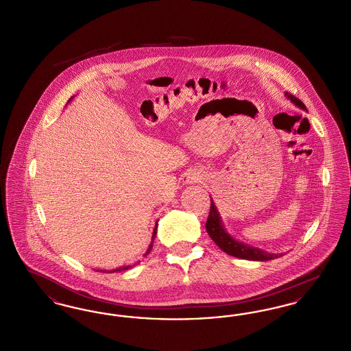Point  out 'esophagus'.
<instances>
[{
  "label": "esophagus",
  "instance_id": "34e87169",
  "mask_svg": "<svg viewBox=\"0 0 351 351\" xmlns=\"http://www.w3.org/2000/svg\"><path fill=\"white\" fill-rule=\"evenodd\" d=\"M201 180H202V173L199 172V171H195V169L188 171L183 179V182L185 184L199 183Z\"/></svg>",
  "mask_w": 351,
  "mask_h": 351
}]
</instances>
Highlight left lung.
<instances>
[{"mask_svg": "<svg viewBox=\"0 0 351 351\" xmlns=\"http://www.w3.org/2000/svg\"><path fill=\"white\" fill-rule=\"evenodd\" d=\"M285 96L292 101L293 104H296L298 106H300L301 109H306L305 105L302 104V101L299 100L298 97L285 93ZM210 210H209V216L206 219L205 228L206 232L209 234V237L213 239V242L217 245L221 250L225 251L226 254L237 256V258H242V259H247V261H271L274 258H279L276 254H268L266 251L259 250L255 247L247 246L245 243H241L238 241H235L229 234L225 232L222 223H221V217L218 215L217 208L213 204V201L210 200Z\"/></svg>", "mask_w": 351, "mask_h": 351, "instance_id": "8db88e82", "label": "left lung"}]
</instances>
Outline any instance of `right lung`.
<instances>
[{
    "label": "right lung",
    "instance_id": "obj_1",
    "mask_svg": "<svg viewBox=\"0 0 351 351\" xmlns=\"http://www.w3.org/2000/svg\"><path fill=\"white\" fill-rule=\"evenodd\" d=\"M71 99H72V97H71ZM71 99H69V100H71ZM155 235H156V226H155V229H154V233H152V239H151V243L150 246H149L147 254H149V252L151 251V249H152V243H154V238H155ZM128 268H129L128 266L123 268H116V269H113V271H110V272H116V271H119V269H128ZM101 272H105V271H101Z\"/></svg>",
    "mask_w": 351,
    "mask_h": 351
}]
</instances>
